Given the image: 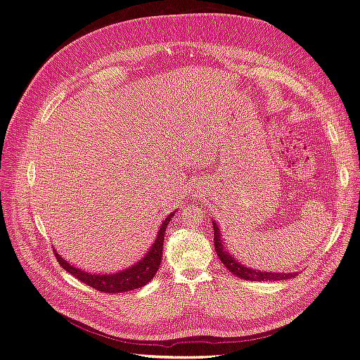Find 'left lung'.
I'll list each match as a JSON object with an SVG mask.
<instances>
[{"label": "left lung", "instance_id": "obj_1", "mask_svg": "<svg viewBox=\"0 0 360 360\" xmlns=\"http://www.w3.org/2000/svg\"><path fill=\"white\" fill-rule=\"evenodd\" d=\"M212 224H213V230H214L213 242H214L216 254H217V257H219L221 263L237 278H242L246 281H282V279H291L296 275H299L297 271H292V274H281V271H267V270L261 271L257 269L246 267L245 264L240 263V261L236 259L234 255L228 252L224 242H222V234H221L219 226H217V224L214 221H212Z\"/></svg>", "mask_w": 360, "mask_h": 360}]
</instances>
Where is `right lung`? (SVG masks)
Listing matches in <instances>:
<instances>
[{
    "instance_id": "add662e5",
    "label": "right lung",
    "mask_w": 360,
    "mask_h": 360,
    "mask_svg": "<svg viewBox=\"0 0 360 360\" xmlns=\"http://www.w3.org/2000/svg\"><path fill=\"white\" fill-rule=\"evenodd\" d=\"M174 214H176V212L169 213L165 219L162 221L155 242L150 246L146 255L141 259H138L136 263H134L132 266H129L123 270L114 271V274H91V271H85L79 267H75L56 250L58 263H60V266H63L64 270H68L69 274H72L75 278H78L79 281L84 282V284L96 288L97 291L124 292V291H130V290H136L139 287L146 285L147 282H150L158 274L160 261H162L163 238H165L167 226Z\"/></svg>"
}]
</instances>
